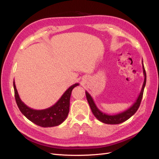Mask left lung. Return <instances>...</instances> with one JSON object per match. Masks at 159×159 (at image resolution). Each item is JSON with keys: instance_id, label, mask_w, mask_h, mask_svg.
Returning <instances> with one entry per match:
<instances>
[{"instance_id": "8db88e82", "label": "left lung", "mask_w": 159, "mask_h": 159, "mask_svg": "<svg viewBox=\"0 0 159 159\" xmlns=\"http://www.w3.org/2000/svg\"><path fill=\"white\" fill-rule=\"evenodd\" d=\"M142 66H143V72L144 75V81L142 86V89H141L139 96H138L137 100L133 104V106H131L129 109L124 111L122 113H117L116 115H112V116H111V115H108V114L102 113V111L98 109V107H96L95 102H94L92 97L91 96L90 94L86 91L85 94H86L87 102H88L89 104L91 110H92L94 116H95L98 120L100 121H102V122L104 124H118L122 123L125 121H126L137 112V111L138 110V109H139V107L140 106L141 100H142L143 91L146 83V70H145V68H144L143 61H142Z\"/></svg>"}]
</instances>
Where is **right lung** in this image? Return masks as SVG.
<instances>
[{"instance_id": "1", "label": "right lung", "mask_w": 159, "mask_h": 159, "mask_svg": "<svg viewBox=\"0 0 159 159\" xmlns=\"http://www.w3.org/2000/svg\"><path fill=\"white\" fill-rule=\"evenodd\" d=\"M79 85V83H76L70 87L53 106L43 110H35L26 106L20 98L13 81L15 99L20 111L32 122L44 128L59 126L65 121L69 113L71 93L74 87Z\"/></svg>"}]
</instances>
